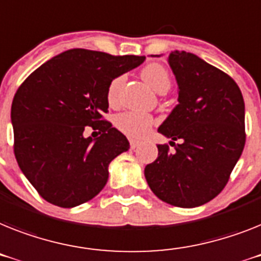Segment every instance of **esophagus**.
Returning <instances> with one entry per match:
<instances>
[{"label": "esophagus", "mask_w": 261, "mask_h": 261, "mask_svg": "<svg viewBox=\"0 0 261 261\" xmlns=\"http://www.w3.org/2000/svg\"><path fill=\"white\" fill-rule=\"evenodd\" d=\"M139 144H141V141H137V139H130V146L133 150H135V148H137Z\"/></svg>", "instance_id": "esophagus-1"}]
</instances>
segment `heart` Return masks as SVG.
I'll return each mask as SVG.
<instances>
[{"instance_id": "heart-1", "label": "heart", "mask_w": 261, "mask_h": 261, "mask_svg": "<svg viewBox=\"0 0 261 261\" xmlns=\"http://www.w3.org/2000/svg\"><path fill=\"white\" fill-rule=\"evenodd\" d=\"M141 75L142 80L158 94H166L171 87V78L168 75L167 70L159 63H150L143 67ZM122 83H123V76H117L111 81L107 90V98L110 102L117 100ZM117 126L131 137L141 138L150 131L152 126V118L144 114L123 113L117 118Z\"/></svg>"}]
</instances>
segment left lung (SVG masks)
<instances>
[{"label": "left lung", "mask_w": 261, "mask_h": 261, "mask_svg": "<svg viewBox=\"0 0 261 261\" xmlns=\"http://www.w3.org/2000/svg\"><path fill=\"white\" fill-rule=\"evenodd\" d=\"M168 65L178 83V105L158 133L171 138L170 144L180 143L172 152L158 144L156 161L146 166L144 176L161 200L192 208L227 185L246 143V109L235 81L198 56L175 50Z\"/></svg>", "instance_id": "1"}]
</instances>
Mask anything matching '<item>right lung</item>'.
Listing matches in <instances>:
<instances>
[{
	"label": "right lung",
	"instance_id": "obj_1",
	"mask_svg": "<svg viewBox=\"0 0 261 261\" xmlns=\"http://www.w3.org/2000/svg\"><path fill=\"white\" fill-rule=\"evenodd\" d=\"M144 57L71 49L53 57L19 86L12 103L14 155L21 171L45 200L71 208L106 186L109 164L130 148L120 131L102 119L111 81ZM86 125L99 138H85Z\"/></svg>",
	"mask_w": 261,
	"mask_h": 261
}]
</instances>
